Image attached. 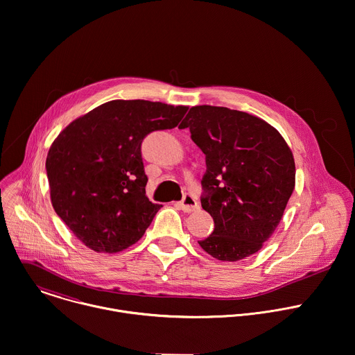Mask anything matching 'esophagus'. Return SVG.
I'll list each match as a JSON object with an SVG mask.
<instances>
[{
	"label": "esophagus",
	"instance_id": "esophagus-1",
	"mask_svg": "<svg viewBox=\"0 0 355 355\" xmlns=\"http://www.w3.org/2000/svg\"><path fill=\"white\" fill-rule=\"evenodd\" d=\"M180 209L185 213H191V211H195L199 209V203H198V199L195 195L192 193H185L182 200L178 203Z\"/></svg>",
	"mask_w": 355,
	"mask_h": 355
}]
</instances>
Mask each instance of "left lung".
<instances>
[{"label":"left lung","instance_id":"obj_1","mask_svg":"<svg viewBox=\"0 0 355 355\" xmlns=\"http://www.w3.org/2000/svg\"><path fill=\"white\" fill-rule=\"evenodd\" d=\"M184 128L206 156L200 203L214 230L199 245L218 261L254 255L272 237L294 191L290 148L266 121L227 107H192Z\"/></svg>","mask_w":355,"mask_h":355}]
</instances>
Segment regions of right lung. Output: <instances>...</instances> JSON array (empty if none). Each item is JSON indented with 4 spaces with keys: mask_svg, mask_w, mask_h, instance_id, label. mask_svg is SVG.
Returning a JSON list of instances; mask_svg holds the SVG:
<instances>
[{
    "mask_svg": "<svg viewBox=\"0 0 355 355\" xmlns=\"http://www.w3.org/2000/svg\"><path fill=\"white\" fill-rule=\"evenodd\" d=\"M188 111L148 100H112L71 123L53 142L46 171L55 213L86 247L120 252L138 240L162 205L146 196L142 142L175 128Z\"/></svg>",
    "mask_w": 355,
    "mask_h": 355,
    "instance_id": "add662e5",
    "label": "right lung"
}]
</instances>
